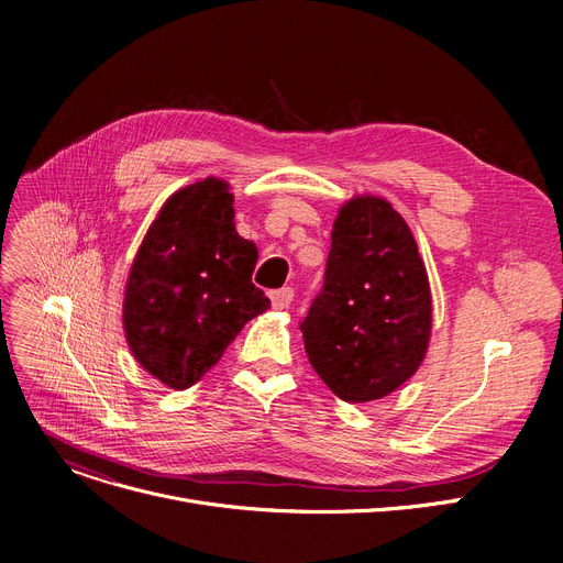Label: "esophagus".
I'll return each instance as SVG.
<instances>
[{"mask_svg": "<svg viewBox=\"0 0 563 563\" xmlns=\"http://www.w3.org/2000/svg\"><path fill=\"white\" fill-rule=\"evenodd\" d=\"M269 299H272V306H274L276 310H285V308H289L291 301H294V289H291V287L276 289V291L269 294Z\"/></svg>", "mask_w": 563, "mask_h": 563, "instance_id": "esophagus-1", "label": "esophagus"}]
</instances>
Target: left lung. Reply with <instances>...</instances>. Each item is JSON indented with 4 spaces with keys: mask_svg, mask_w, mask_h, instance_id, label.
Segmentation results:
<instances>
[{
    "mask_svg": "<svg viewBox=\"0 0 563 563\" xmlns=\"http://www.w3.org/2000/svg\"><path fill=\"white\" fill-rule=\"evenodd\" d=\"M431 287L404 217L372 194L349 198L331 232L323 289L301 333L319 378L349 404L388 397L427 356Z\"/></svg>",
    "mask_w": 563,
    "mask_h": 563,
    "instance_id": "left-lung-1",
    "label": "left lung"
}]
</instances>
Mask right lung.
<instances>
[{"label":"right lung","instance_id":"obj_1","mask_svg":"<svg viewBox=\"0 0 563 563\" xmlns=\"http://www.w3.org/2000/svg\"><path fill=\"white\" fill-rule=\"evenodd\" d=\"M232 202L221 177L177 189L132 262L125 340L136 363L173 390L191 388L246 321L269 308L251 283L257 246L236 234Z\"/></svg>","mask_w":563,"mask_h":563}]
</instances>
